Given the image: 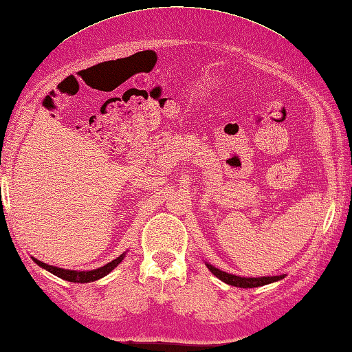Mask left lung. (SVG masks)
I'll list each match as a JSON object with an SVG mask.
<instances>
[{
    "label": "left lung",
    "instance_id": "obj_1",
    "mask_svg": "<svg viewBox=\"0 0 352 352\" xmlns=\"http://www.w3.org/2000/svg\"><path fill=\"white\" fill-rule=\"evenodd\" d=\"M207 267L210 269V272L214 276H218L221 281L227 283V285L236 286V287H245V289H248V287H260V286L270 285V283L285 278V275H280V276H258V278H248V276H238V275H232V274L223 272V270L213 267L212 264H207Z\"/></svg>",
    "mask_w": 352,
    "mask_h": 352
}]
</instances>
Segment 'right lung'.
<instances>
[{
  "mask_svg": "<svg viewBox=\"0 0 352 352\" xmlns=\"http://www.w3.org/2000/svg\"><path fill=\"white\" fill-rule=\"evenodd\" d=\"M123 258H125V254H122L120 256H117L116 260H113V261L108 263V264H104L103 267H98V269H94V270H80V272H78V270H69V269L55 267V266H51V264H46V263H43V261H38V260H36V258H32V260L36 264H38L40 267L46 269L47 272L57 275L58 278H63V280L71 281V283H91V281H96V280L103 278L104 275H108L111 270L119 266Z\"/></svg>",
  "mask_w": 352,
  "mask_h": 352,
  "instance_id": "right-lung-1",
  "label": "right lung"
}]
</instances>
